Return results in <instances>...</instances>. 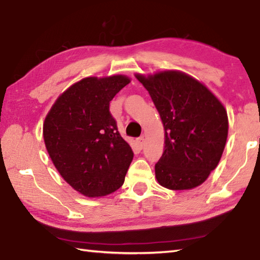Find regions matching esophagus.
<instances>
[{"mask_svg": "<svg viewBox=\"0 0 260 260\" xmlns=\"http://www.w3.org/2000/svg\"><path fill=\"white\" fill-rule=\"evenodd\" d=\"M144 143H145V140H144L143 136H141V137H139V139H137V145L140 146V149H143Z\"/></svg>", "mask_w": 260, "mask_h": 260, "instance_id": "1", "label": "esophagus"}]
</instances>
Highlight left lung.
Wrapping results in <instances>:
<instances>
[{
    "label": "left lung",
    "mask_w": 260,
    "mask_h": 260,
    "mask_svg": "<svg viewBox=\"0 0 260 260\" xmlns=\"http://www.w3.org/2000/svg\"><path fill=\"white\" fill-rule=\"evenodd\" d=\"M135 76L149 91L165 127V151L155 165L157 182L172 190L202 185L224 151V106L205 84L180 71Z\"/></svg>",
    "instance_id": "1"
}]
</instances>
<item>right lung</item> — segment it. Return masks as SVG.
<instances>
[{"instance_id": "right-lung-1", "label": "right lung", "mask_w": 260, "mask_h": 260, "mask_svg": "<svg viewBox=\"0 0 260 260\" xmlns=\"http://www.w3.org/2000/svg\"><path fill=\"white\" fill-rule=\"evenodd\" d=\"M131 82L126 75L89 76L60 94L46 116V149L63 179L86 197H103L124 184L133 150L120 136L109 104Z\"/></svg>"}]
</instances>
